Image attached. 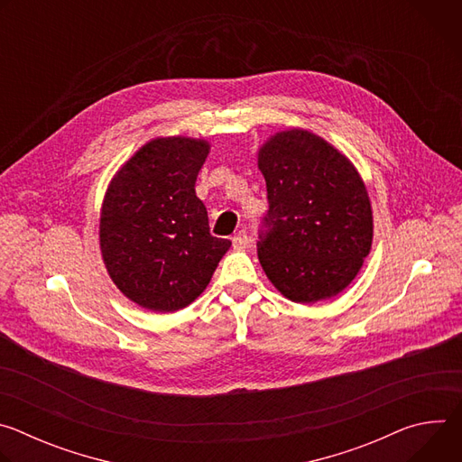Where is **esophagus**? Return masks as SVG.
<instances>
[{"mask_svg":"<svg viewBox=\"0 0 462 462\" xmlns=\"http://www.w3.org/2000/svg\"><path fill=\"white\" fill-rule=\"evenodd\" d=\"M232 245H234V248H236V250L245 248V246L248 245V236H246V232H245V230L237 232V234L232 237Z\"/></svg>","mask_w":462,"mask_h":462,"instance_id":"obj_1","label":"esophagus"}]
</instances>
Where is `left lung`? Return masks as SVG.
Instances as JSON below:
<instances>
[{
    "label": "left lung",
    "mask_w": 462,
    "mask_h": 462,
    "mask_svg": "<svg viewBox=\"0 0 462 462\" xmlns=\"http://www.w3.org/2000/svg\"><path fill=\"white\" fill-rule=\"evenodd\" d=\"M269 214L257 255L291 301L340 294L360 273L373 243V210L355 164L309 129L278 131L259 148Z\"/></svg>",
    "instance_id": "left-lung-1"
}]
</instances>
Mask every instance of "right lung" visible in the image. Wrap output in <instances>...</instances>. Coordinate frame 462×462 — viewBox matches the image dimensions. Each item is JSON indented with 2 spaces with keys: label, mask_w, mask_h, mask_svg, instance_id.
I'll return each instance as SVG.
<instances>
[{
  "label": "right lung",
  "mask_w": 462,
  "mask_h": 462,
  "mask_svg": "<svg viewBox=\"0 0 462 462\" xmlns=\"http://www.w3.org/2000/svg\"><path fill=\"white\" fill-rule=\"evenodd\" d=\"M205 139L157 137L113 175L100 208V252L116 289L134 303L175 312L210 283L228 239L210 234L195 179Z\"/></svg>",
  "instance_id": "right-lung-1"
}]
</instances>
